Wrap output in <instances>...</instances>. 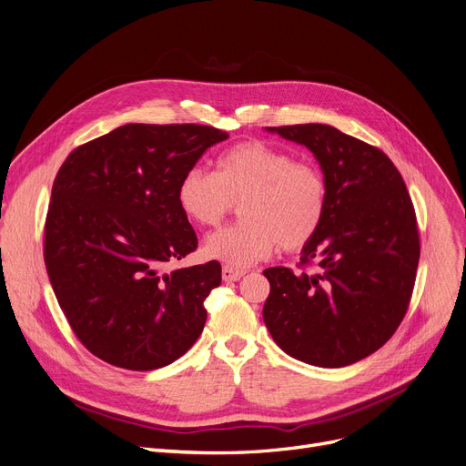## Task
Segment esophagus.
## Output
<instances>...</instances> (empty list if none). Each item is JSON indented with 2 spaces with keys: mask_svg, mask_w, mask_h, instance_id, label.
Segmentation results:
<instances>
[{
  "mask_svg": "<svg viewBox=\"0 0 466 466\" xmlns=\"http://www.w3.org/2000/svg\"><path fill=\"white\" fill-rule=\"evenodd\" d=\"M242 275H245V273L238 271V269H233V268H228V265H226L224 269H221V279H224L226 282H235V280H240V279H242Z\"/></svg>",
  "mask_w": 466,
  "mask_h": 466,
  "instance_id": "1",
  "label": "esophagus"
}]
</instances>
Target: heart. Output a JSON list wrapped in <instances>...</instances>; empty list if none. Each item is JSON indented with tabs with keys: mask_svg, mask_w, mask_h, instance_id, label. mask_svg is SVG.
Instances as JSON below:
<instances>
[{
	"mask_svg": "<svg viewBox=\"0 0 466 466\" xmlns=\"http://www.w3.org/2000/svg\"><path fill=\"white\" fill-rule=\"evenodd\" d=\"M176 198L186 218L201 228L218 226L240 205L242 224L207 237L203 254L228 268L247 269L271 258L279 245L294 252L317 237L328 210V182L319 167L248 140L221 153L214 174L189 168Z\"/></svg>",
	"mask_w": 466,
	"mask_h": 466,
	"instance_id": "1",
	"label": "heart"
}]
</instances>
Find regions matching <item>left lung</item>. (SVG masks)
I'll return each instance as SVG.
<instances>
[{
	"mask_svg": "<svg viewBox=\"0 0 466 466\" xmlns=\"http://www.w3.org/2000/svg\"><path fill=\"white\" fill-rule=\"evenodd\" d=\"M305 146L328 182V210L301 263L269 268L263 322L290 357L343 368L383 347L400 326L415 284L419 233L410 193L387 155L329 125L268 127Z\"/></svg>",
	"mask_w": 466,
	"mask_h": 466,
	"instance_id": "obj_1",
	"label": "left lung"
}]
</instances>
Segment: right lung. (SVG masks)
<instances>
[{
	"label": "right lung",
	"mask_w": 466,
	"mask_h": 466,
	"mask_svg": "<svg viewBox=\"0 0 466 466\" xmlns=\"http://www.w3.org/2000/svg\"><path fill=\"white\" fill-rule=\"evenodd\" d=\"M229 138L205 125H123L74 149L53 184L46 265L79 341L104 362L147 371L201 336L218 261L165 271L197 248L176 189Z\"/></svg>",
	"instance_id": "obj_1"
}]
</instances>
